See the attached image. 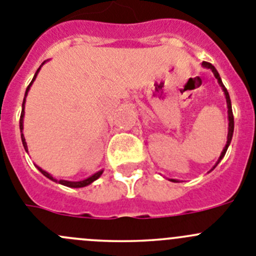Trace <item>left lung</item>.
<instances>
[{
    "label": "left lung",
    "mask_w": 256,
    "mask_h": 256,
    "mask_svg": "<svg viewBox=\"0 0 256 256\" xmlns=\"http://www.w3.org/2000/svg\"><path fill=\"white\" fill-rule=\"evenodd\" d=\"M201 65H202V66L205 68V69H210L211 72H214V75H215V78H216V79H218V85H220L221 89H222V92H224V94H225L226 104H228V140H226V144H225V147H224L222 152H221L220 157H218V162H216V163H215V166L212 167V170H214V168H215L216 166H218V163L221 162V160H222L224 156H225L226 150H228V146H230L231 140H232V134H234V116H232V108H231L230 96H228V89H226V88H225V85L222 84V80H221V78H220V75H218V70L215 69V66H214L212 64H210V62H202V64H201ZM170 181H172V182H178V181H177V180H174V178L170 180Z\"/></svg>",
    "instance_id": "left-lung-1"
}]
</instances>
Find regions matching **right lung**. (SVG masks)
<instances>
[{
  "instance_id": "1",
  "label": "right lung",
  "mask_w": 256,
  "mask_h": 256,
  "mask_svg": "<svg viewBox=\"0 0 256 256\" xmlns=\"http://www.w3.org/2000/svg\"><path fill=\"white\" fill-rule=\"evenodd\" d=\"M46 62H48V60H46ZM46 62H44L42 64L40 65V68H38V69L36 70L35 75H34L32 80H31L30 85H28V89H26V92H25V98H24V102H22V110H21V116H20V130H21V140H22L24 148H25L26 152H28V143H26L25 136H24V133H22V130H24V116H25V103H26V96H28V90H30L31 85H32V82H35V79H36V76H38V72H40L41 66H42V65L45 64ZM35 166H36V164H35ZM36 168H38V171H40L41 174H44V176L48 177V180H51V181L56 182V184H64V186H66V187H72V188H80V187H85V186H88V184H93V182L96 181V180H98L99 177L102 176V174H103V170H100V171H98V172H96V174H92V176H90V177H88V178H85V180H82V181H66V180H56V178H55V177L51 176V174H48V172L44 171V170L41 168V167L36 166Z\"/></svg>"
}]
</instances>
